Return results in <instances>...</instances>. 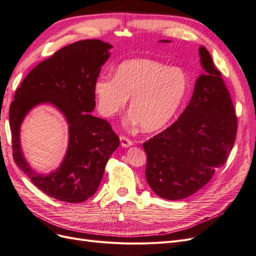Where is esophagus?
<instances>
[{
    "instance_id": "34e87169",
    "label": "esophagus",
    "mask_w": 256,
    "mask_h": 256,
    "mask_svg": "<svg viewBox=\"0 0 256 256\" xmlns=\"http://www.w3.org/2000/svg\"><path fill=\"white\" fill-rule=\"evenodd\" d=\"M120 145H122V147H129V146L132 145V141H131L130 138H128L127 136H120Z\"/></svg>"
}]
</instances>
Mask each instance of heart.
I'll use <instances>...</instances> for the list:
<instances>
[{
	"mask_svg": "<svg viewBox=\"0 0 256 256\" xmlns=\"http://www.w3.org/2000/svg\"><path fill=\"white\" fill-rule=\"evenodd\" d=\"M188 90L187 74L178 67L138 58L122 63L114 76H100L94 94L100 114L111 118L126 106L145 131L164 128L180 110Z\"/></svg>",
	"mask_w": 256,
	"mask_h": 256,
	"instance_id": "obj_1",
	"label": "heart"
}]
</instances>
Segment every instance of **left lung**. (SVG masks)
<instances>
[{
  "mask_svg": "<svg viewBox=\"0 0 256 256\" xmlns=\"http://www.w3.org/2000/svg\"><path fill=\"white\" fill-rule=\"evenodd\" d=\"M198 54L204 72L189 104L171 126L143 143L146 180L158 196L171 200L192 196L212 180L226 162L237 134V116L221 72L205 47Z\"/></svg>",
  "mask_w": 256,
  "mask_h": 256,
  "instance_id": "left-lung-1",
  "label": "left lung"
}]
</instances>
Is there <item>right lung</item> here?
<instances>
[{
    "label": "right lung",
    "mask_w": 256,
    "mask_h": 256,
    "mask_svg": "<svg viewBox=\"0 0 256 256\" xmlns=\"http://www.w3.org/2000/svg\"><path fill=\"white\" fill-rule=\"evenodd\" d=\"M111 48L102 40H86L60 49L28 72L10 104L14 164L38 189L63 202L80 203L95 194L106 162L120 145V138L110 124L90 113L96 106L94 83ZM40 103L56 105L70 125L66 158L58 170L47 176L29 168L18 138L22 118Z\"/></svg>",
    "instance_id": "obj_1"
}]
</instances>
